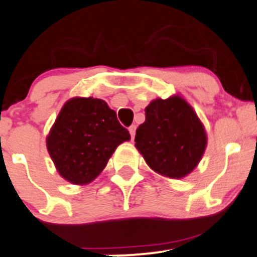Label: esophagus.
Here are the masks:
<instances>
[{"label": "esophagus", "mask_w": 257, "mask_h": 257, "mask_svg": "<svg viewBox=\"0 0 257 257\" xmlns=\"http://www.w3.org/2000/svg\"><path fill=\"white\" fill-rule=\"evenodd\" d=\"M128 131H130V134H131V137H132V139H134L135 134H136V125H131V126H130Z\"/></svg>", "instance_id": "34e87169"}]
</instances>
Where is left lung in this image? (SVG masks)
<instances>
[{
  "label": "left lung",
  "mask_w": 257,
  "mask_h": 257,
  "mask_svg": "<svg viewBox=\"0 0 257 257\" xmlns=\"http://www.w3.org/2000/svg\"><path fill=\"white\" fill-rule=\"evenodd\" d=\"M145 116L135 146L147 165L171 179L190 174L206 147L205 128L191 106L180 96L157 98L145 108Z\"/></svg>",
  "instance_id": "left-lung-1"
}]
</instances>
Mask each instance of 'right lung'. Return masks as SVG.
<instances>
[{"label": "right lung", "instance_id": "right-lung-1", "mask_svg": "<svg viewBox=\"0 0 257 257\" xmlns=\"http://www.w3.org/2000/svg\"><path fill=\"white\" fill-rule=\"evenodd\" d=\"M131 139L127 128L100 98L67 101L47 137V150L61 176L76 185L101 174L116 147Z\"/></svg>", "mask_w": 257, "mask_h": 257}]
</instances>
